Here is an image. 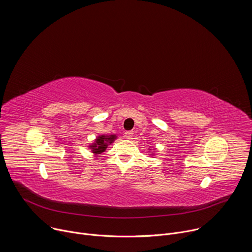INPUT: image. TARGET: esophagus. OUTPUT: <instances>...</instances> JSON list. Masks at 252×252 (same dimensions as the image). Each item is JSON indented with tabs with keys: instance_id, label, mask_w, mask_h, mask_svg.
<instances>
[{
	"instance_id": "1",
	"label": "esophagus",
	"mask_w": 252,
	"mask_h": 252,
	"mask_svg": "<svg viewBox=\"0 0 252 252\" xmlns=\"http://www.w3.org/2000/svg\"><path fill=\"white\" fill-rule=\"evenodd\" d=\"M132 135H133V131H131V130L126 131V137L127 139H131V138H132Z\"/></svg>"
}]
</instances>
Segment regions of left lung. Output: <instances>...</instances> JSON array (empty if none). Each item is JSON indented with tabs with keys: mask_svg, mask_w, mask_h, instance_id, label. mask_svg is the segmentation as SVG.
Segmentation results:
<instances>
[{
	"mask_svg": "<svg viewBox=\"0 0 252 252\" xmlns=\"http://www.w3.org/2000/svg\"><path fill=\"white\" fill-rule=\"evenodd\" d=\"M150 154H151V155H150V156H151V157H152V158H154V157H155V156H156V154H154V153H150Z\"/></svg>",
	"mask_w": 252,
	"mask_h": 252,
	"instance_id": "left-lung-1",
	"label": "left lung"
}]
</instances>
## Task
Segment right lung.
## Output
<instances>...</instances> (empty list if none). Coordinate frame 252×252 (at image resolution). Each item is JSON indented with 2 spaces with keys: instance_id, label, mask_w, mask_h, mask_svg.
Instances as JSON below:
<instances>
[{
  "instance_id": "obj_1",
  "label": "right lung",
  "mask_w": 252,
  "mask_h": 252,
  "mask_svg": "<svg viewBox=\"0 0 252 252\" xmlns=\"http://www.w3.org/2000/svg\"><path fill=\"white\" fill-rule=\"evenodd\" d=\"M118 138L117 134H98L94 140L90 143L89 149L91 150V153L94 155L95 159H99L97 158L100 157V155L105 152L106 148L110 145H113V142Z\"/></svg>"
}]
</instances>
